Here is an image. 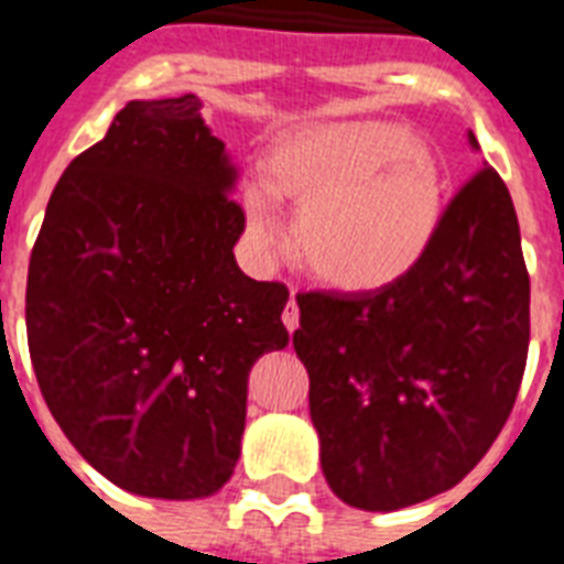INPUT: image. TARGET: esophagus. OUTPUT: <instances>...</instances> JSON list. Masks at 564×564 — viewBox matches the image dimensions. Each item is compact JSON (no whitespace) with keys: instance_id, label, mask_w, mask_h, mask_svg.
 Segmentation results:
<instances>
[{"instance_id":"1","label":"esophagus","mask_w":564,"mask_h":564,"mask_svg":"<svg viewBox=\"0 0 564 564\" xmlns=\"http://www.w3.org/2000/svg\"><path fill=\"white\" fill-rule=\"evenodd\" d=\"M283 325H286V330H295V327H299V318H301V313H299V301H295V295H292L290 299V304H286V307H283Z\"/></svg>"}]
</instances>
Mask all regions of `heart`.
Here are the masks:
<instances>
[{"instance_id":"1","label":"heart","mask_w":564,"mask_h":564,"mask_svg":"<svg viewBox=\"0 0 564 564\" xmlns=\"http://www.w3.org/2000/svg\"><path fill=\"white\" fill-rule=\"evenodd\" d=\"M283 195L299 198V248L339 290L401 281L442 228L445 178L436 154L401 126L339 122L295 137L274 154L272 178L242 189L246 246L269 260L286 246Z\"/></svg>"}]
</instances>
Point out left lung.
<instances>
[{
	"mask_svg": "<svg viewBox=\"0 0 564 564\" xmlns=\"http://www.w3.org/2000/svg\"><path fill=\"white\" fill-rule=\"evenodd\" d=\"M299 310L292 345L336 498L392 512L454 489L507 424L527 366L530 274L507 184L482 166L401 281L304 292Z\"/></svg>",
	"mask_w": 564,
	"mask_h": 564,
	"instance_id": "obj_1",
	"label": "left lung"
}]
</instances>
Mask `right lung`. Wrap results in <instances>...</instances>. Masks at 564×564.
Masks as SVG:
<instances>
[{
	"mask_svg": "<svg viewBox=\"0 0 564 564\" xmlns=\"http://www.w3.org/2000/svg\"><path fill=\"white\" fill-rule=\"evenodd\" d=\"M237 170L193 93L128 101L48 198L25 286L40 392L87 463L143 498L219 491L248 371L281 351L290 292L234 260Z\"/></svg>",
	"mask_w": 564,
	"mask_h": 564,
	"instance_id": "add662e5",
	"label": "right lung"
}]
</instances>
